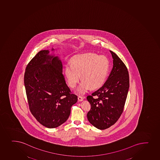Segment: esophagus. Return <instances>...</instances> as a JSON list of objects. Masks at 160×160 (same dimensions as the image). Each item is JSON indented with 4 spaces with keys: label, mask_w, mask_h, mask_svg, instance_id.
<instances>
[{
    "label": "esophagus",
    "mask_w": 160,
    "mask_h": 160,
    "mask_svg": "<svg viewBox=\"0 0 160 160\" xmlns=\"http://www.w3.org/2000/svg\"><path fill=\"white\" fill-rule=\"evenodd\" d=\"M84 99V98H82V96H78V100L79 101H82Z\"/></svg>",
    "instance_id": "obj_1"
}]
</instances>
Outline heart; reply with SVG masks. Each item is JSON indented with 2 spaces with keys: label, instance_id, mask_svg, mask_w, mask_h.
I'll return each mask as SVG.
<instances>
[{
  "label": "heart",
  "instance_id": "obj_1",
  "mask_svg": "<svg viewBox=\"0 0 160 160\" xmlns=\"http://www.w3.org/2000/svg\"><path fill=\"white\" fill-rule=\"evenodd\" d=\"M109 63L104 55L85 54L74 56L72 63L65 66V74L70 87L75 88L81 78L78 92L84 94L91 89L101 87L105 82L109 71Z\"/></svg>",
  "mask_w": 160,
  "mask_h": 160
}]
</instances>
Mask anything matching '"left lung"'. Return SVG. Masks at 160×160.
<instances>
[{"label":"left lung","instance_id":"obj_1","mask_svg":"<svg viewBox=\"0 0 160 160\" xmlns=\"http://www.w3.org/2000/svg\"><path fill=\"white\" fill-rule=\"evenodd\" d=\"M113 68L103 86L87 96L91 104L87 117L91 124L105 130L114 124L123 113L130 87L129 74L124 63L110 51Z\"/></svg>","mask_w":160,"mask_h":160}]
</instances>
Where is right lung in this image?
Returning a JSON list of instances; mask_svg holds the SVG:
<instances>
[{"instance_id":"right-lung-1","label":"right lung","mask_w":160,"mask_h":160,"mask_svg":"<svg viewBox=\"0 0 160 160\" xmlns=\"http://www.w3.org/2000/svg\"><path fill=\"white\" fill-rule=\"evenodd\" d=\"M49 53L40 51L29 62L24 84L30 112L41 124L52 128L68 120L78 96L66 83L59 57Z\"/></svg>"}]
</instances>
